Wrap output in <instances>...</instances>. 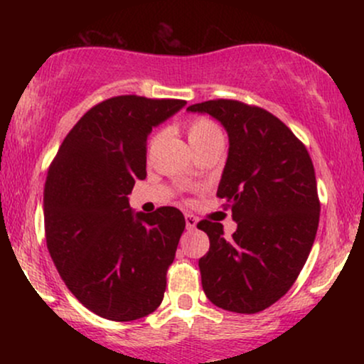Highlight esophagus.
<instances>
[{
    "label": "esophagus",
    "instance_id": "34e87169",
    "mask_svg": "<svg viewBox=\"0 0 364 364\" xmlns=\"http://www.w3.org/2000/svg\"><path fill=\"white\" fill-rule=\"evenodd\" d=\"M185 220H186V228L188 229H195L196 228V223H198V219H196V217L191 215V214H186L185 215Z\"/></svg>",
    "mask_w": 364,
    "mask_h": 364
}]
</instances>
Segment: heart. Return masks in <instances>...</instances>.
<instances>
[{
	"mask_svg": "<svg viewBox=\"0 0 364 364\" xmlns=\"http://www.w3.org/2000/svg\"><path fill=\"white\" fill-rule=\"evenodd\" d=\"M186 136H188V141H190L191 149H195L198 147V145L205 144L208 140L219 139L220 129L217 128V124L212 123L210 119L196 118V119H191L190 123L186 124ZM154 144H156V140H152L150 147H152Z\"/></svg>",
	"mask_w": 364,
	"mask_h": 364,
	"instance_id": "1",
	"label": "heart"
}]
</instances>
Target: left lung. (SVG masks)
I'll use <instances>...</instances> for the list:
<instances>
[{
  "mask_svg": "<svg viewBox=\"0 0 364 364\" xmlns=\"http://www.w3.org/2000/svg\"><path fill=\"white\" fill-rule=\"evenodd\" d=\"M220 121L229 154L217 196L237 229L200 220L210 248L198 260L202 287L215 306L258 313L282 298L298 279L315 241L320 200L313 162L301 140L269 111L231 99L193 104Z\"/></svg>",
  "mask_w": 364,
  "mask_h": 364,
  "instance_id": "obj_1",
  "label": "left lung"
}]
</instances>
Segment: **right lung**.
<instances>
[{"instance_id": "add662e5", "label": "right lung", "mask_w": 364, "mask_h": 364, "mask_svg": "<svg viewBox=\"0 0 364 364\" xmlns=\"http://www.w3.org/2000/svg\"><path fill=\"white\" fill-rule=\"evenodd\" d=\"M179 99L118 95L99 102L63 140L44 185L49 255L83 306L112 321L157 310L185 217L174 207L133 212L128 195L147 176V136Z\"/></svg>"}]
</instances>
